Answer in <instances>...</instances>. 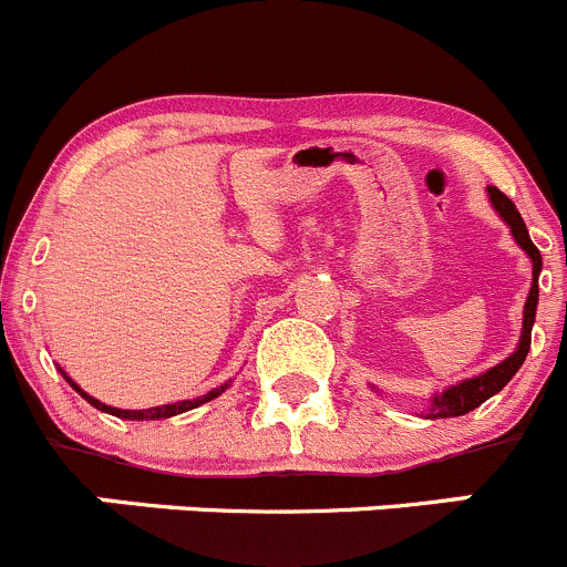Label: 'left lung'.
I'll return each instance as SVG.
<instances>
[{
	"mask_svg": "<svg viewBox=\"0 0 567 567\" xmlns=\"http://www.w3.org/2000/svg\"><path fill=\"white\" fill-rule=\"evenodd\" d=\"M487 192H489V199H493L495 212L504 217V223L512 228V236H515V241L523 247V250L529 252L532 264H535V280H532L529 300H526V309H523V337H520V344H517L515 353L506 355V359L501 361V364H495L493 370L482 373L478 379L462 381V384L451 386V390H445L442 395H436L434 398V409H431L429 417H460V414H467V412H473L476 406H482L487 398H493L495 392H501L506 384H509V379L517 373V370H520V364L526 361V353H529L532 326H535L537 298H540V295H537V292H540V289H537V278H540L543 258H540V250L532 245L529 230H526V225H523V219H520V214H517L515 203H512V199L506 197L504 192H498L495 186H489Z\"/></svg>",
	"mask_w": 567,
	"mask_h": 567,
	"instance_id": "obj_1",
	"label": "left lung"
}]
</instances>
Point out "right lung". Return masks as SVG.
Here are the masks:
<instances>
[{"mask_svg":"<svg viewBox=\"0 0 567 567\" xmlns=\"http://www.w3.org/2000/svg\"><path fill=\"white\" fill-rule=\"evenodd\" d=\"M74 390L80 392V395L85 398V401L91 403V406H96V409H102V412H107V414H116V417H125V420H161V417H172V414H181V412H188V409H197L199 403H206V401H214V398L217 395H223L225 392V386H217V390H212V392H206V395H199V398H194V401H181V403H166V406H155V409H138V412H127V409H113V406H105V403H100V401H94V398L91 395H85L83 390H80L78 384H72Z\"/></svg>","mask_w":567,"mask_h":567,"instance_id":"obj_1","label":"right lung"}]
</instances>
